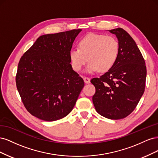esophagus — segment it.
Returning <instances> with one entry per match:
<instances>
[{
    "label": "esophagus",
    "mask_w": 158,
    "mask_h": 158,
    "mask_svg": "<svg viewBox=\"0 0 158 158\" xmlns=\"http://www.w3.org/2000/svg\"><path fill=\"white\" fill-rule=\"evenodd\" d=\"M84 81L85 84H89L90 82V79L88 77H84Z\"/></svg>",
    "instance_id": "1"
}]
</instances>
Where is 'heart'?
I'll return each mask as SVG.
<instances>
[{
    "label": "heart",
    "instance_id": "b5f03b06",
    "mask_svg": "<svg viewBox=\"0 0 158 158\" xmlns=\"http://www.w3.org/2000/svg\"><path fill=\"white\" fill-rule=\"evenodd\" d=\"M80 49H71L69 58L73 69L80 71L89 61L85 71L93 73L98 70L106 72L111 69L117 60L119 43L116 37L98 33H89L78 43Z\"/></svg>",
    "mask_w": 158,
    "mask_h": 158
}]
</instances>
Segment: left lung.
I'll list each match as a JSON object with an SVG mask.
<instances>
[{
    "label": "left lung",
    "instance_id": "8db88e82",
    "mask_svg": "<svg viewBox=\"0 0 158 158\" xmlns=\"http://www.w3.org/2000/svg\"><path fill=\"white\" fill-rule=\"evenodd\" d=\"M119 43L117 61L107 73L91 80L95 93L92 97L96 111L117 120L130 114L144 92L145 61L132 37L122 28L109 30Z\"/></svg>",
    "mask_w": 158,
    "mask_h": 158
}]
</instances>
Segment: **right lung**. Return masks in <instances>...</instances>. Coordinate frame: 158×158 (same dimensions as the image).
<instances>
[{
    "label": "right lung",
    "instance_id": "add662e5",
    "mask_svg": "<svg viewBox=\"0 0 158 158\" xmlns=\"http://www.w3.org/2000/svg\"><path fill=\"white\" fill-rule=\"evenodd\" d=\"M81 31L41 35L21 57L16 86L33 116L54 121L68 115L74 107L84 82L72 68L69 52Z\"/></svg>",
    "mask_w": 158,
    "mask_h": 158
}]
</instances>
